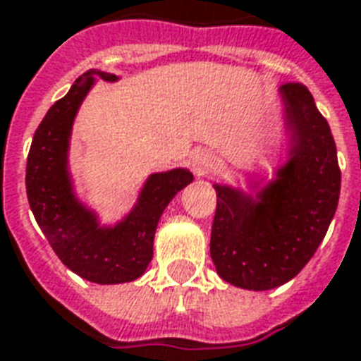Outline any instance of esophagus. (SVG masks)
Wrapping results in <instances>:
<instances>
[{
  "label": "esophagus",
  "instance_id": "esophagus-1",
  "mask_svg": "<svg viewBox=\"0 0 361 361\" xmlns=\"http://www.w3.org/2000/svg\"><path fill=\"white\" fill-rule=\"evenodd\" d=\"M191 166H193V172L197 176H204L208 173L212 168L216 166V154L210 153V151H195L191 154Z\"/></svg>",
  "mask_w": 361,
  "mask_h": 361
}]
</instances>
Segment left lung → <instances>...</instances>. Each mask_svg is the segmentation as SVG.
Instances as JSON below:
<instances>
[{"mask_svg":"<svg viewBox=\"0 0 361 361\" xmlns=\"http://www.w3.org/2000/svg\"><path fill=\"white\" fill-rule=\"evenodd\" d=\"M287 149L271 180L252 193L214 183L210 256L218 276L248 290L276 289L298 276L327 233L341 195L337 147L302 84L279 87Z\"/></svg>","mask_w":361,"mask_h":361,"instance_id":"obj_1","label":"left lung"}]
</instances>
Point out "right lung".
Returning a JSON list of instances; mask_svg holds the SVG:
<instances>
[{
  "instance_id": "1",
  "label": "right lung",
  "mask_w": 361,
  "mask_h": 361,
  "mask_svg": "<svg viewBox=\"0 0 361 361\" xmlns=\"http://www.w3.org/2000/svg\"><path fill=\"white\" fill-rule=\"evenodd\" d=\"M95 78L116 82L118 76L87 71L42 120L26 160V195L61 262L87 281L116 285L145 274L160 216L193 173L188 168L151 173L132 210L114 226H101L97 212L78 199L68 166L72 126Z\"/></svg>"
}]
</instances>
